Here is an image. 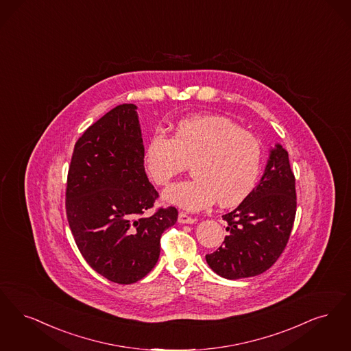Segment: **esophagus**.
<instances>
[{
  "label": "esophagus",
  "mask_w": 351,
  "mask_h": 351,
  "mask_svg": "<svg viewBox=\"0 0 351 351\" xmlns=\"http://www.w3.org/2000/svg\"><path fill=\"white\" fill-rule=\"evenodd\" d=\"M195 221H197L195 217H191L184 213H180L178 215V223H181V224H194Z\"/></svg>",
  "instance_id": "1"
}]
</instances>
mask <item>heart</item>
Instances as JSON below:
<instances>
[{
    "label": "heart",
    "instance_id": "b5f03b06",
    "mask_svg": "<svg viewBox=\"0 0 351 351\" xmlns=\"http://www.w3.org/2000/svg\"><path fill=\"white\" fill-rule=\"evenodd\" d=\"M263 151L258 138L224 117H191L177 124L173 137L154 135L145 148L153 182L167 186L191 165L193 180L170 186L164 200L189 211L216 203L234 207L258 183Z\"/></svg>",
    "mask_w": 351,
    "mask_h": 351
}]
</instances>
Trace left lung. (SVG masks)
Returning <instances> with one entry per match:
<instances>
[{
	"instance_id": "left-lung-1",
	"label": "left lung",
	"mask_w": 351,
	"mask_h": 351,
	"mask_svg": "<svg viewBox=\"0 0 351 351\" xmlns=\"http://www.w3.org/2000/svg\"><path fill=\"white\" fill-rule=\"evenodd\" d=\"M295 214V177L289 152L275 144L256 189L233 211L223 215L228 236L216 252L206 256L208 266L232 280L262 274L285 250Z\"/></svg>"
}]
</instances>
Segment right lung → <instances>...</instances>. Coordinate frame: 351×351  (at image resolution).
Returning a JSON list of instances; mask_svg holds the SVG:
<instances>
[{
    "instance_id": "obj_1",
    "label": "right lung",
    "mask_w": 351,
    "mask_h": 351,
    "mask_svg": "<svg viewBox=\"0 0 351 351\" xmlns=\"http://www.w3.org/2000/svg\"><path fill=\"white\" fill-rule=\"evenodd\" d=\"M136 108H112L77 140L65 194L78 250L93 270L119 285L152 270L161 234L178 219L174 207L144 215L158 193L145 174Z\"/></svg>"
}]
</instances>
